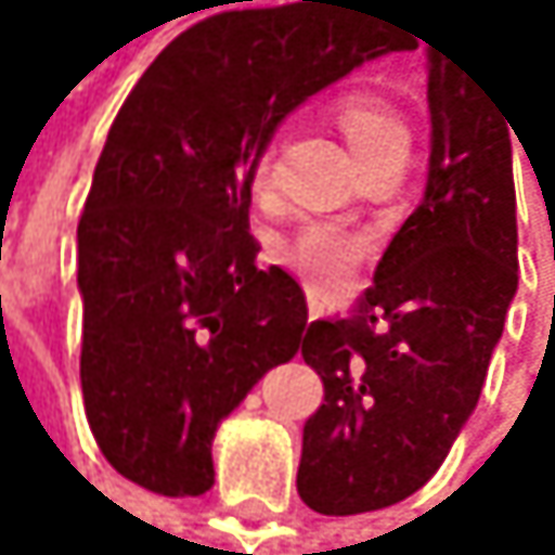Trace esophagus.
Masks as SVG:
<instances>
[{"mask_svg":"<svg viewBox=\"0 0 555 555\" xmlns=\"http://www.w3.org/2000/svg\"><path fill=\"white\" fill-rule=\"evenodd\" d=\"M319 309H323V302H319V293H312V289H309V312H312V315H319Z\"/></svg>","mask_w":555,"mask_h":555,"instance_id":"34e87169","label":"esophagus"}]
</instances>
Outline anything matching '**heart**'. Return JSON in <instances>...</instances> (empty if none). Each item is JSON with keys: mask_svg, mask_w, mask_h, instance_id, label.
Wrapping results in <instances>:
<instances>
[{"mask_svg": "<svg viewBox=\"0 0 555 555\" xmlns=\"http://www.w3.org/2000/svg\"><path fill=\"white\" fill-rule=\"evenodd\" d=\"M336 119L356 163H366L392 145H406V126L370 99H346L339 105ZM256 176L259 179L266 176V156L256 159ZM283 262L293 266L315 289L336 293L352 283V275L362 262V243L346 236L336 225L315 222V225H306L283 249Z\"/></svg>", "mask_w": 555, "mask_h": 555, "instance_id": "1", "label": "heart"}]
</instances>
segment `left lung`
Here are the masks:
<instances>
[{"mask_svg":"<svg viewBox=\"0 0 555 555\" xmlns=\"http://www.w3.org/2000/svg\"><path fill=\"white\" fill-rule=\"evenodd\" d=\"M426 59L423 203L352 315L302 336L326 396L302 429L296 489L323 516L392 506L433 479L476 410L519 283L513 122L450 46L429 39Z\"/></svg>","mask_w":555,"mask_h":555,"instance_id":"1","label":"left lung"}]
</instances>
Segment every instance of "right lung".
Returning <instances> with one entry per match:
<instances>
[{"mask_svg":"<svg viewBox=\"0 0 555 555\" xmlns=\"http://www.w3.org/2000/svg\"><path fill=\"white\" fill-rule=\"evenodd\" d=\"M339 2L232 9L185 29L95 163L76 236L86 420L113 469L159 496L206 493L216 426L302 343L306 296L286 269L256 266L249 203L280 122L392 49Z\"/></svg>","mask_w":555,"mask_h":555,"instance_id":"obj_1","label":"right lung"}]
</instances>
